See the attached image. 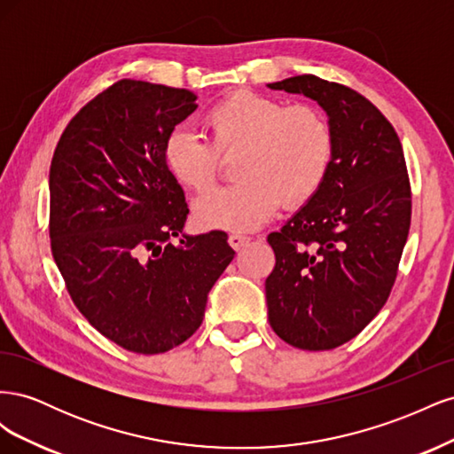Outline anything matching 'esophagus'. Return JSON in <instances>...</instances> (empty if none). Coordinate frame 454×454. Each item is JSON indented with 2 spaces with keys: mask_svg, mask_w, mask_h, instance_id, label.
<instances>
[{
  "mask_svg": "<svg viewBox=\"0 0 454 454\" xmlns=\"http://www.w3.org/2000/svg\"><path fill=\"white\" fill-rule=\"evenodd\" d=\"M250 242V239L248 237H244V235H239V232H232V235H229V244H231V248L232 250H242L246 244Z\"/></svg>",
  "mask_w": 454,
  "mask_h": 454,
  "instance_id": "obj_1",
  "label": "esophagus"
}]
</instances>
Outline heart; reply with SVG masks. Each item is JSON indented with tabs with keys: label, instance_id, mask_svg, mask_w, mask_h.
I'll use <instances>...</instances> for the list:
<instances>
[{
	"label": "heart",
	"instance_id": "heart-1",
	"mask_svg": "<svg viewBox=\"0 0 454 454\" xmlns=\"http://www.w3.org/2000/svg\"><path fill=\"white\" fill-rule=\"evenodd\" d=\"M204 122L210 142L177 129L164 144L168 170L197 193L215 185L222 168L219 153L240 151L235 162L240 182L195 200L193 214L202 229L255 231L269 222L280 202L303 204L325 180L333 136L320 109L237 92L214 106Z\"/></svg>",
	"mask_w": 454,
	"mask_h": 454
}]
</instances>
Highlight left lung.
I'll return each instance as SVG.
<instances>
[{"mask_svg":"<svg viewBox=\"0 0 454 454\" xmlns=\"http://www.w3.org/2000/svg\"><path fill=\"white\" fill-rule=\"evenodd\" d=\"M318 102L333 136L320 189L267 237L277 255L265 295L287 345L332 350L387 303L411 225V189L394 127L360 92L316 75L267 85Z\"/></svg>","mask_w":454,"mask_h":454,"instance_id":"obj_1","label":"left lung"}]
</instances>
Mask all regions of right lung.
I'll list each match as a JSON object with an SVG mask.
<instances>
[{"label": "right lung", "mask_w": 454, "mask_h": 454, "mask_svg": "<svg viewBox=\"0 0 454 454\" xmlns=\"http://www.w3.org/2000/svg\"><path fill=\"white\" fill-rule=\"evenodd\" d=\"M195 100L122 79L70 121L52 155V257L79 312L130 352L160 354L193 335L235 257L223 231H184L185 195L164 159Z\"/></svg>", "instance_id": "1"}]
</instances>
